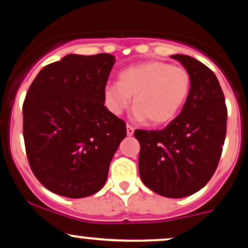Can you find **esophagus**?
I'll use <instances>...</instances> for the list:
<instances>
[{
  "label": "esophagus",
  "mask_w": 248,
  "mask_h": 248,
  "mask_svg": "<svg viewBox=\"0 0 248 248\" xmlns=\"http://www.w3.org/2000/svg\"><path fill=\"white\" fill-rule=\"evenodd\" d=\"M134 134V128L130 124H127V135L132 136Z\"/></svg>",
  "instance_id": "1"
}]
</instances>
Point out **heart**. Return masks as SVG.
Returning a JSON list of instances; mask_svg holds the SVG:
<instances>
[{
  "label": "heart",
  "mask_w": 248,
  "mask_h": 248,
  "mask_svg": "<svg viewBox=\"0 0 248 248\" xmlns=\"http://www.w3.org/2000/svg\"><path fill=\"white\" fill-rule=\"evenodd\" d=\"M191 88L189 72L164 62H148L130 66L119 76V82L106 85L104 99L112 114L127 109L134 96V116L149 119L154 124L172 120L186 104Z\"/></svg>",
  "instance_id": "heart-1"
}]
</instances>
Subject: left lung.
<instances>
[{"label":"left lung","instance_id":"obj_1","mask_svg":"<svg viewBox=\"0 0 248 248\" xmlns=\"http://www.w3.org/2000/svg\"><path fill=\"white\" fill-rule=\"evenodd\" d=\"M186 67L191 88L176 119L161 130L136 129L139 171L144 186L168 198L199 191L217 169L226 136L227 109L217 77L186 55H172Z\"/></svg>","mask_w":248,"mask_h":248}]
</instances>
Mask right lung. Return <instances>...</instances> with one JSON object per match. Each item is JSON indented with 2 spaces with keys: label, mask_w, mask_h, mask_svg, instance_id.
Here are the masks:
<instances>
[{
  "label": "right lung",
  "mask_w": 248,
  "mask_h": 248,
  "mask_svg": "<svg viewBox=\"0 0 248 248\" xmlns=\"http://www.w3.org/2000/svg\"><path fill=\"white\" fill-rule=\"evenodd\" d=\"M115 57L67 55L46 65L23 104V136L37 179L69 198L94 195L126 138V124L105 107Z\"/></svg>",
  "instance_id": "1"
}]
</instances>
